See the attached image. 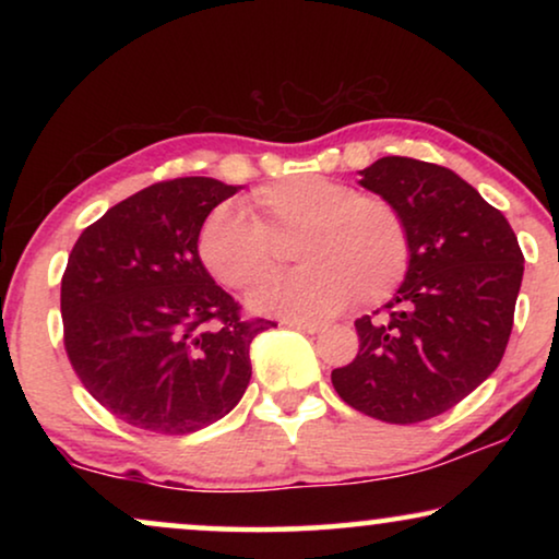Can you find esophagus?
<instances>
[{
	"mask_svg": "<svg viewBox=\"0 0 559 559\" xmlns=\"http://www.w3.org/2000/svg\"><path fill=\"white\" fill-rule=\"evenodd\" d=\"M289 328H297V331H308V333H320L323 328H328L325 320H287Z\"/></svg>",
	"mask_w": 559,
	"mask_h": 559,
	"instance_id": "34e87169",
	"label": "esophagus"
}]
</instances>
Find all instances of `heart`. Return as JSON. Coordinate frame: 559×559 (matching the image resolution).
<instances>
[{
    "mask_svg": "<svg viewBox=\"0 0 559 559\" xmlns=\"http://www.w3.org/2000/svg\"><path fill=\"white\" fill-rule=\"evenodd\" d=\"M243 211L213 209L198 228L195 251L218 285L251 289L277 266L272 241L297 234L295 259L305 266L259 287L251 295L259 312L328 316L354 297L377 305L409 270V231L396 205L341 180L297 175L272 182L254 190Z\"/></svg>",
    "mask_w": 559,
    "mask_h": 559,
    "instance_id": "1",
    "label": "heart"
}]
</instances>
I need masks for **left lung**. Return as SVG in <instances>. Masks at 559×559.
Returning <instances> with one entry per match:
<instances>
[{
    "mask_svg": "<svg viewBox=\"0 0 559 559\" xmlns=\"http://www.w3.org/2000/svg\"><path fill=\"white\" fill-rule=\"evenodd\" d=\"M361 186L402 213L412 257L386 316L356 320L358 354L331 381L364 415L423 423L455 407L501 364L524 254L503 213L448 167L381 157L361 170Z\"/></svg>",
    "mask_w": 559,
    "mask_h": 559,
    "instance_id": "obj_1",
    "label": "left lung"
}]
</instances>
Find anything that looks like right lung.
<instances>
[{"instance_id":"add662e5","label":"right lung","mask_w":559,"mask_h":559,"mask_svg":"<svg viewBox=\"0 0 559 559\" xmlns=\"http://www.w3.org/2000/svg\"><path fill=\"white\" fill-rule=\"evenodd\" d=\"M236 190L213 178L155 182L106 211L68 257V361L121 423L188 435L247 392L251 341L277 323L243 318L195 251L203 218Z\"/></svg>"}]
</instances>
